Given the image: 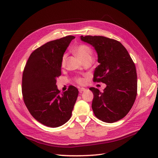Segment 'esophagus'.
I'll list each match as a JSON object with an SVG mask.
<instances>
[{
	"instance_id": "esophagus-1",
	"label": "esophagus",
	"mask_w": 158,
	"mask_h": 158,
	"mask_svg": "<svg viewBox=\"0 0 158 158\" xmlns=\"http://www.w3.org/2000/svg\"><path fill=\"white\" fill-rule=\"evenodd\" d=\"M86 89L85 88H80L79 89V92H80V93H82V92H84V91Z\"/></svg>"
}]
</instances>
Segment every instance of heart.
Returning a JSON list of instances; mask_svg holds the SVG:
<instances>
[{
	"label": "heart",
	"instance_id": "b5f03b06",
	"mask_svg": "<svg viewBox=\"0 0 158 158\" xmlns=\"http://www.w3.org/2000/svg\"><path fill=\"white\" fill-rule=\"evenodd\" d=\"M74 51L76 55H77L82 60L85 58H86V57L91 56V55H92V50H91V49L88 46L85 45H80L77 47H76ZM66 56V55H64L63 56V58H62V60H61L62 66H64L65 64ZM76 82H77L79 84H84L85 83V80L83 78H79L76 80Z\"/></svg>",
	"mask_w": 158,
	"mask_h": 158
}]
</instances>
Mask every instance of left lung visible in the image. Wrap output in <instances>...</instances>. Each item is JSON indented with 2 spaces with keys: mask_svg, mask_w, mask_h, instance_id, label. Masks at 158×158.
<instances>
[{
  "mask_svg": "<svg viewBox=\"0 0 158 158\" xmlns=\"http://www.w3.org/2000/svg\"><path fill=\"white\" fill-rule=\"evenodd\" d=\"M98 54L94 82L106 84L103 92L90 88L94 99L92 107L97 118L114 123L125 117L132 108L137 94V74L135 63L120 42L103 36H80Z\"/></svg>",
  "mask_w": 158,
  "mask_h": 158,
  "instance_id": "1",
  "label": "left lung"
}]
</instances>
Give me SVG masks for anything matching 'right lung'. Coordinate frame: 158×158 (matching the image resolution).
<instances>
[{"instance_id":"1","label":"right lung","mask_w":158,"mask_h":158,"mask_svg":"<svg viewBox=\"0 0 158 158\" xmlns=\"http://www.w3.org/2000/svg\"><path fill=\"white\" fill-rule=\"evenodd\" d=\"M74 36L49 41L33 51L22 77L23 101L31 115L51 128L64 125L71 117L78 90L70 86L60 93L56 78L61 74V60Z\"/></svg>"}]
</instances>
